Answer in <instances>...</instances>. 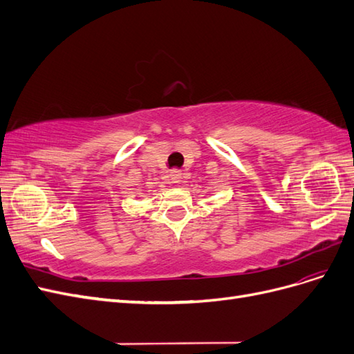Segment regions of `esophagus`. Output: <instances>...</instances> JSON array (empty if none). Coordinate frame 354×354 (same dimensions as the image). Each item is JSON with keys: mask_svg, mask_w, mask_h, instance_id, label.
I'll list each match as a JSON object with an SVG mask.
<instances>
[{"mask_svg": "<svg viewBox=\"0 0 354 354\" xmlns=\"http://www.w3.org/2000/svg\"><path fill=\"white\" fill-rule=\"evenodd\" d=\"M169 177H171V180H173V183H180V181H181V171L180 169H171Z\"/></svg>", "mask_w": 354, "mask_h": 354, "instance_id": "1", "label": "esophagus"}]
</instances>
